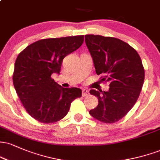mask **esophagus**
I'll return each mask as SVG.
<instances>
[{
    "label": "esophagus",
    "mask_w": 160,
    "mask_h": 160,
    "mask_svg": "<svg viewBox=\"0 0 160 160\" xmlns=\"http://www.w3.org/2000/svg\"><path fill=\"white\" fill-rule=\"evenodd\" d=\"M89 95V90H87V89H83L82 90V97H86V96H88V95Z\"/></svg>",
    "instance_id": "1"
}]
</instances>
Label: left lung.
<instances>
[{
    "instance_id": "obj_1",
    "label": "left lung",
    "mask_w": 160,
    "mask_h": 160,
    "mask_svg": "<svg viewBox=\"0 0 160 160\" xmlns=\"http://www.w3.org/2000/svg\"><path fill=\"white\" fill-rule=\"evenodd\" d=\"M85 41L95 72L110 83L107 92L89 91L98 99L89 113L101 122L113 123L127 114L138 98L144 80L142 62L135 49L118 38L86 34Z\"/></svg>"
}]
</instances>
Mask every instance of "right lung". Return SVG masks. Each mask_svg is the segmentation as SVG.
Masks as SVG:
<instances>
[{
    "instance_id": "obj_1",
    "label": "right lung",
    "mask_w": 160,
    "mask_h": 160,
    "mask_svg": "<svg viewBox=\"0 0 160 160\" xmlns=\"http://www.w3.org/2000/svg\"><path fill=\"white\" fill-rule=\"evenodd\" d=\"M83 35L47 38L34 42L17 56L12 81L27 113L43 123H52L67 115L71 104L80 98L79 88H63L52 78L59 74L64 58L83 43Z\"/></svg>"
}]
</instances>
